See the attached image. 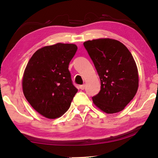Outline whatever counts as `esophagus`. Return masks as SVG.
Instances as JSON below:
<instances>
[{
    "mask_svg": "<svg viewBox=\"0 0 158 158\" xmlns=\"http://www.w3.org/2000/svg\"><path fill=\"white\" fill-rule=\"evenodd\" d=\"M85 85H80V86H79V88L83 90V89H85Z\"/></svg>",
    "mask_w": 158,
    "mask_h": 158,
    "instance_id": "esophagus-1",
    "label": "esophagus"
}]
</instances>
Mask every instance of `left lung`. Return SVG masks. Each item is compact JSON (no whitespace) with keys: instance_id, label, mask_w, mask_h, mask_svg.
Returning a JSON list of instances; mask_svg holds the SVG:
<instances>
[{"instance_id":"obj_1","label":"left lung","mask_w":158,"mask_h":158,"mask_svg":"<svg viewBox=\"0 0 158 158\" xmlns=\"http://www.w3.org/2000/svg\"><path fill=\"white\" fill-rule=\"evenodd\" d=\"M101 83L93 102L108 114L118 113L133 99L139 88V73L132 55L123 43L111 39L83 43Z\"/></svg>"}]
</instances>
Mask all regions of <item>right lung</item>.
Returning <instances> with one entry per match:
<instances>
[{"mask_svg": "<svg viewBox=\"0 0 158 158\" xmlns=\"http://www.w3.org/2000/svg\"><path fill=\"white\" fill-rule=\"evenodd\" d=\"M77 47L57 44L38 49L28 61L22 79L25 98L32 108L48 119L64 114L78 91L69 70Z\"/></svg>", "mask_w": 158, "mask_h": 158, "instance_id": "obj_1", "label": "right lung"}]
</instances>
